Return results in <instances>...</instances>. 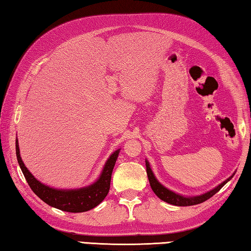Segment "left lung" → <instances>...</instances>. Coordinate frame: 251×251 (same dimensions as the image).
Here are the masks:
<instances>
[{
  "mask_svg": "<svg viewBox=\"0 0 251 251\" xmlns=\"http://www.w3.org/2000/svg\"><path fill=\"white\" fill-rule=\"evenodd\" d=\"M146 172H147V176H148V180H150L151 187L152 189V192L155 193V195L158 198H160L161 201H166L171 205L174 206H193V205H197V203H201L203 201H206L207 199H209L210 197L214 196L216 193H218L220 189L223 188L225 184L231 179V177H229L228 179L225 180L222 184L218 185L216 188L211 189L210 192H207L202 195H199V196H194V197H184L181 195H178L176 193L172 192V190L167 189L166 187H164L160 182L156 179V177L152 174L151 168L150 166V163L146 160Z\"/></svg>",
  "mask_w": 251,
  "mask_h": 251,
  "instance_id": "8db88e82",
  "label": "left lung"
}]
</instances>
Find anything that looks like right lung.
<instances>
[{"instance_id":"1","label":"right lung","mask_w":251,"mask_h":251,"mask_svg":"<svg viewBox=\"0 0 251 251\" xmlns=\"http://www.w3.org/2000/svg\"><path fill=\"white\" fill-rule=\"evenodd\" d=\"M15 150L20 167L34 194L48 205L69 212H84L91 210L104 201L109 192L113 168L115 166L116 159L120 154V150H117L109 156L104 165L100 178L94 184L78 189H56L42 184L25 167L20 155L18 138L15 141Z\"/></svg>"}]
</instances>
